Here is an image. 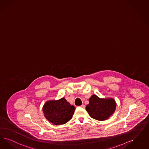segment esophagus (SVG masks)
I'll return each instance as SVG.
<instances>
[{
	"label": "esophagus",
	"instance_id": "1",
	"mask_svg": "<svg viewBox=\"0 0 149 149\" xmlns=\"http://www.w3.org/2000/svg\"><path fill=\"white\" fill-rule=\"evenodd\" d=\"M80 107H81V108H84L85 107V105H84V104H82V105H81V106H80Z\"/></svg>",
	"mask_w": 149,
	"mask_h": 149
}]
</instances>
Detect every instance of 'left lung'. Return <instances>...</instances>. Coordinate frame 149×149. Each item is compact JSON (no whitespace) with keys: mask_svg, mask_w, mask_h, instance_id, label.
Listing matches in <instances>:
<instances>
[{"mask_svg":"<svg viewBox=\"0 0 149 149\" xmlns=\"http://www.w3.org/2000/svg\"><path fill=\"white\" fill-rule=\"evenodd\" d=\"M116 108V103L113 98L102 99L93 95L89 98L86 110L91 117L98 120H105L113 114Z\"/></svg>","mask_w":149,"mask_h":149,"instance_id":"1","label":"left lung"}]
</instances>
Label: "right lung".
<instances>
[{
  "mask_svg": "<svg viewBox=\"0 0 149 149\" xmlns=\"http://www.w3.org/2000/svg\"><path fill=\"white\" fill-rule=\"evenodd\" d=\"M75 108L64 98L56 101H48L43 107V112L47 119L54 125L64 124L70 120Z\"/></svg>",
  "mask_w": 149,
  "mask_h": 149,
  "instance_id": "add662e5",
  "label": "right lung"
}]
</instances>
